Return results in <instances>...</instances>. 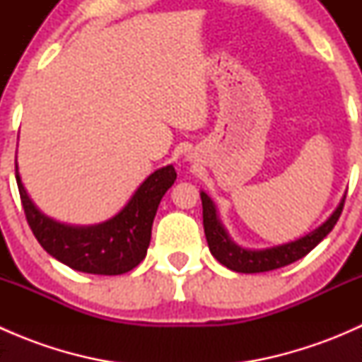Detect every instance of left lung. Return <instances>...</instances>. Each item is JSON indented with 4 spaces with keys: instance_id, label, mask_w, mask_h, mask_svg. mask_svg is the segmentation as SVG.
<instances>
[{
    "instance_id": "1",
    "label": "left lung",
    "mask_w": 362,
    "mask_h": 362,
    "mask_svg": "<svg viewBox=\"0 0 362 362\" xmlns=\"http://www.w3.org/2000/svg\"><path fill=\"white\" fill-rule=\"evenodd\" d=\"M346 194V192H345ZM202 203H203V228L204 236H206L208 249L211 255L217 259L221 264L226 268L233 269L236 273H262L272 272V269L282 268V266L291 264V262L298 261V259L305 257L310 250L315 249L331 231H333L334 224L338 222L339 215H341L343 203H345V196L337 206V210L331 214V217L313 229L312 233L305 235L303 238L294 240V242L284 243V245L272 247V249L262 250H249L243 247L236 245L228 235L226 228L222 226L221 218L217 215V208L206 192L202 191Z\"/></svg>"
}]
</instances>
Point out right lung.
<instances>
[{
	"mask_svg": "<svg viewBox=\"0 0 362 362\" xmlns=\"http://www.w3.org/2000/svg\"><path fill=\"white\" fill-rule=\"evenodd\" d=\"M16 178L29 228L52 257L76 272L122 275L136 268L147 255L156 211L177 180V171L173 164L156 170L119 214L96 226H68L47 217L25 192L17 163Z\"/></svg>",
	"mask_w": 362,
	"mask_h": 362,
	"instance_id": "right-lung-1",
	"label": "right lung"
}]
</instances>
